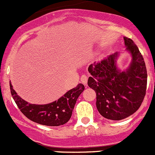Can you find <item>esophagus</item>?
Returning <instances> with one entry per match:
<instances>
[{
  "instance_id": "34e87169",
  "label": "esophagus",
  "mask_w": 155,
  "mask_h": 155,
  "mask_svg": "<svg viewBox=\"0 0 155 155\" xmlns=\"http://www.w3.org/2000/svg\"><path fill=\"white\" fill-rule=\"evenodd\" d=\"M81 83L84 85H86L87 83V76H86V75H82L81 78Z\"/></svg>"
}]
</instances>
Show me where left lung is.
<instances>
[{"mask_svg":"<svg viewBox=\"0 0 155 155\" xmlns=\"http://www.w3.org/2000/svg\"><path fill=\"white\" fill-rule=\"evenodd\" d=\"M126 50L132 60L128 68H118L120 53L91 64L87 84L96 92V107L105 119L121 120L140 108L146 94L147 74L144 61L132 39L124 37Z\"/></svg>","mask_w":155,"mask_h":155,"instance_id":"8db88e82","label":"left lung"}]
</instances>
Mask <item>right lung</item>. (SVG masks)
<instances>
[{
  "instance_id": "right-lung-1",
  "label": "right lung",
  "mask_w": 155,
  "mask_h": 155,
  "mask_svg": "<svg viewBox=\"0 0 155 155\" xmlns=\"http://www.w3.org/2000/svg\"><path fill=\"white\" fill-rule=\"evenodd\" d=\"M10 89L18 107L27 118L41 125L58 127L69 121L77 99L84 90V86L78 84L74 88L67 91L57 101L44 105L31 104L25 101L13 89L11 81Z\"/></svg>"
}]
</instances>
